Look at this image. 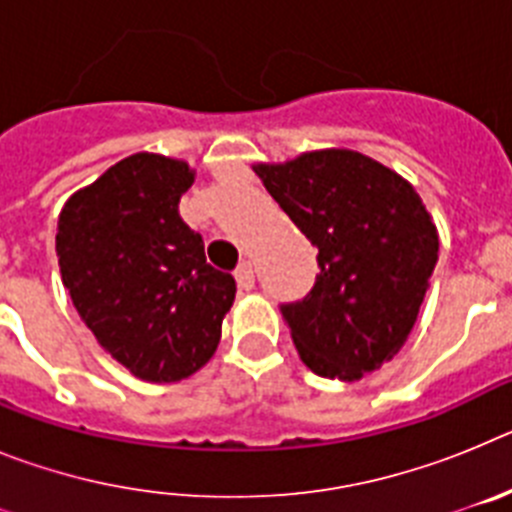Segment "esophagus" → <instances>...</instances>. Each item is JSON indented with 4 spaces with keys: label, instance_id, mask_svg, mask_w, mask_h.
I'll use <instances>...</instances> for the list:
<instances>
[{
    "label": "esophagus",
    "instance_id": "obj_1",
    "mask_svg": "<svg viewBox=\"0 0 512 512\" xmlns=\"http://www.w3.org/2000/svg\"><path fill=\"white\" fill-rule=\"evenodd\" d=\"M235 282H238V287H241V289H251L253 287L251 261H243V264H238V269H235Z\"/></svg>",
    "mask_w": 512,
    "mask_h": 512
}]
</instances>
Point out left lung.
Instances as JSON below:
<instances>
[{
  "label": "left lung",
  "mask_w": 512,
  "mask_h": 512,
  "mask_svg": "<svg viewBox=\"0 0 512 512\" xmlns=\"http://www.w3.org/2000/svg\"><path fill=\"white\" fill-rule=\"evenodd\" d=\"M266 192L318 248L315 284L282 302L300 359L354 382L408 341L438 261V233L402 176L354 151L256 166Z\"/></svg>",
  "instance_id": "left-lung-1"
}]
</instances>
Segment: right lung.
Returning a JSON list of instances; mask_svg holds the SVG:
<instances>
[{
    "label": "right lung",
    "instance_id": "1",
    "mask_svg": "<svg viewBox=\"0 0 512 512\" xmlns=\"http://www.w3.org/2000/svg\"><path fill=\"white\" fill-rule=\"evenodd\" d=\"M187 164L135 153L81 189L58 217L63 287L104 351L146 382H179L220 343L235 279L205 259L179 217Z\"/></svg>",
    "mask_w": 512,
    "mask_h": 512
}]
</instances>
